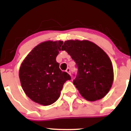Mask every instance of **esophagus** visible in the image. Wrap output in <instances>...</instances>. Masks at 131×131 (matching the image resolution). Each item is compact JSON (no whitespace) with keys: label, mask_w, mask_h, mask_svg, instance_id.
Wrapping results in <instances>:
<instances>
[{"label":"esophagus","mask_w":131,"mask_h":131,"mask_svg":"<svg viewBox=\"0 0 131 131\" xmlns=\"http://www.w3.org/2000/svg\"><path fill=\"white\" fill-rule=\"evenodd\" d=\"M66 72H67V73H68V74H70V75H71V72H70V69L69 68H68L67 69V70H66Z\"/></svg>","instance_id":"1"}]
</instances>
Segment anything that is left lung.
<instances>
[{"label":"left lung","instance_id":"left-lung-1","mask_svg":"<svg viewBox=\"0 0 131 131\" xmlns=\"http://www.w3.org/2000/svg\"><path fill=\"white\" fill-rule=\"evenodd\" d=\"M61 50L76 63L78 72L73 83L81 96L89 101L105 97L113 81V65L106 52L87 40H67Z\"/></svg>","mask_w":131,"mask_h":131}]
</instances>
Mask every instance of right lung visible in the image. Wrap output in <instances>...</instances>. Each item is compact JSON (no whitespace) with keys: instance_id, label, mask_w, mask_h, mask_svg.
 I'll use <instances>...</instances> for the list:
<instances>
[{"instance_id":"right-lung-1","label":"right lung","mask_w":131,"mask_h":131,"mask_svg":"<svg viewBox=\"0 0 131 131\" xmlns=\"http://www.w3.org/2000/svg\"><path fill=\"white\" fill-rule=\"evenodd\" d=\"M63 41H46L34 47L21 64L20 82L26 96L43 106L59 98L63 84L70 80L69 74L59 69L56 58Z\"/></svg>"}]
</instances>
